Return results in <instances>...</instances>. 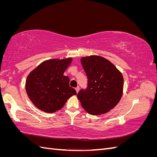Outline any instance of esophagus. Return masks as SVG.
I'll use <instances>...</instances> for the list:
<instances>
[{"label":"esophagus","mask_w":157,"mask_h":157,"mask_svg":"<svg viewBox=\"0 0 157 157\" xmlns=\"http://www.w3.org/2000/svg\"><path fill=\"white\" fill-rule=\"evenodd\" d=\"M75 90H76V92H77V93H78L79 91V86H77V88H75Z\"/></svg>","instance_id":"1"}]
</instances>
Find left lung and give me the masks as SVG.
<instances>
[{
	"mask_svg": "<svg viewBox=\"0 0 157 157\" xmlns=\"http://www.w3.org/2000/svg\"><path fill=\"white\" fill-rule=\"evenodd\" d=\"M80 61L88 77V87L77 94L83 109L92 115L106 113L120 101L124 78L121 71L103 57H82Z\"/></svg>",
	"mask_w": 157,
	"mask_h": 157,
	"instance_id": "left-lung-1",
	"label": "left lung"
}]
</instances>
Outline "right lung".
<instances>
[{"mask_svg":"<svg viewBox=\"0 0 157 157\" xmlns=\"http://www.w3.org/2000/svg\"><path fill=\"white\" fill-rule=\"evenodd\" d=\"M73 59L46 60L27 76L25 90L30 100L40 110L52 113L60 110L67 99L77 95L63 73Z\"/></svg>","mask_w":157,"mask_h":157,"instance_id":"obj_1","label":"right lung"}]
</instances>
